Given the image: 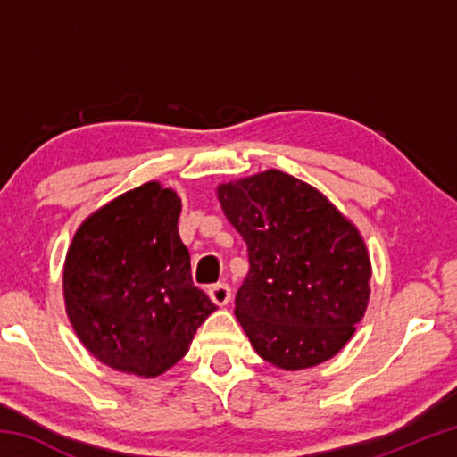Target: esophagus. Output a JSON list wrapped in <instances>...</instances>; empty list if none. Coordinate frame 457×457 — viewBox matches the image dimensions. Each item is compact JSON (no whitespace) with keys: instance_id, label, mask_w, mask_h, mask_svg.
Returning <instances> with one entry per match:
<instances>
[{"instance_id":"esophagus-1","label":"esophagus","mask_w":457,"mask_h":457,"mask_svg":"<svg viewBox=\"0 0 457 457\" xmlns=\"http://www.w3.org/2000/svg\"><path fill=\"white\" fill-rule=\"evenodd\" d=\"M207 294H210V298H212L213 304L226 306L229 303V298H231V288H229L228 284L220 282V284H213L212 288L207 290Z\"/></svg>"}]
</instances>
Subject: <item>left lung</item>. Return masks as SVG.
<instances>
[{
	"label": "left lung",
	"instance_id": "8db88e82",
	"mask_svg": "<svg viewBox=\"0 0 457 457\" xmlns=\"http://www.w3.org/2000/svg\"><path fill=\"white\" fill-rule=\"evenodd\" d=\"M247 245L236 316L262 359L298 370L328 361L369 303L370 262L357 228L311 185L264 171L218 187Z\"/></svg>",
	"mask_w": 457,
	"mask_h": 457
}]
</instances>
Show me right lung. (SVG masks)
<instances>
[{
  "mask_svg": "<svg viewBox=\"0 0 457 457\" xmlns=\"http://www.w3.org/2000/svg\"><path fill=\"white\" fill-rule=\"evenodd\" d=\"M179 213L175 191L145 183L92 213L68 250V319L82 345L122 373H165L218 308L193 286Z\"/></svg>",
  "mask_w": 457,
  "mask_h": 457,
  "instance_id": "right-lung-1",
  "label": "right lung"
}]
</instances>
